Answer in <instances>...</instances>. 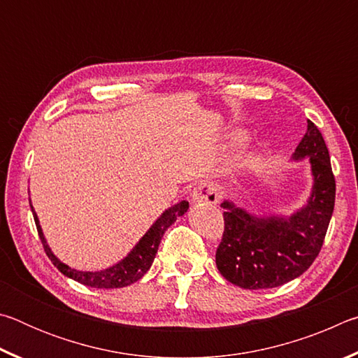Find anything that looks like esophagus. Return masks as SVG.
Segmentation results:
<instances>
[{"label":"esophagus","instance_id":"34e87169","mask_svg":"<svg viewBox=\"0 0 358 358\" xmlns=\"http://www.w3.org/2000/svg\"><path fill=\"white\" fill-rule=\"evenodd\" d=\"M221 197H222L221 187L215 183H210V181H203V183L199 185L191 194L192 202L211 205V207L220 202Z\"/></svg>","mask_w":358,"mask_h":358}]
</instances>
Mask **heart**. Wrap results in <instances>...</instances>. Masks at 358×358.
<instances>
[{
  "mask_svg": "<svg viewBox=\"0 0 358 358\" xmlns=\"http://www.w3.org/2000/svg\"><path fill=\"white\" fill-rule=\"evenodd\" d=\"M246 142H248L246 132H243V131H235L234 134H230V136L227 137V141H226V145H224V148H226L227 153H234V151H237V150H240L241 147H245ZM252 162H254V159H252V157H250V159H248V161L245 162V164H246V166H251Z\"/></svg>",
  "mask_w": 358,
  "mask_h": 358,
  "instance_id": "heart-1",
  "label": "heart"
}]
</instances>
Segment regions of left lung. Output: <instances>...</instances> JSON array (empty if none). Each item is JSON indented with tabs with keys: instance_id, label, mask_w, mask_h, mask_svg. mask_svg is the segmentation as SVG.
I'll return each instance as SVG.
<instances>
[{
	"instance_id": "1",
	"label": "left lung",
	"mask_w": 358,
	"mask_h": 358,
	"mask_svg": "<svg viewBox=\"0 0 358 358\" xmlns=\"http://www.w3.org/2000/svg\"><path fill=\"white\" fill-rule=\"evenodd\" d=\"M294 161L310 159L311 196L290 216H257L224 201V234L216 250V266L241 289H271L295 280L310 268L322 248L335 207V177L330 155L317 126L308 131Z\"/></svg>"
}]
</instances>
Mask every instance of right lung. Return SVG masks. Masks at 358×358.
Here are the masks:
<instances>
[{"label": "right lung", "mask_w": 358, "mask_h": 358, "mask_svg": "<svg viewBox=\"0 0 358 358\" xmlns=\"http://www.w3.org/2000/svg\"><path fill=\"white\" fill-rule=\"evenodd\" d=\"M187 208H189V203L186 201H181L178 203H175L173 207L167 208L164 213H162L153 222V226L147 230V234L138 240V243L132 248V251L128 254V256L121 259L118 264H115L112 266H108V268L99 270V271H80V270L71 268L69 265L63 264L62 260L52 252V250L48 248L45 241L44 232H42L41 229L38 215H36V211L31 205V211L34 216L36 227H38L39 238L42 241V246H44V251L48 256V259L52 260V264L55 265L64 276H68L71 280H74L80 284H85V286L96 287V289L126 287L129 286V284L141 280V278L150 270L151 264H153L162 235H164L166 230L171 227L175 221H177L178 216H183L186 213Z\"/></svg>", "instance_id": "right-lung-1"}]
</instances>
